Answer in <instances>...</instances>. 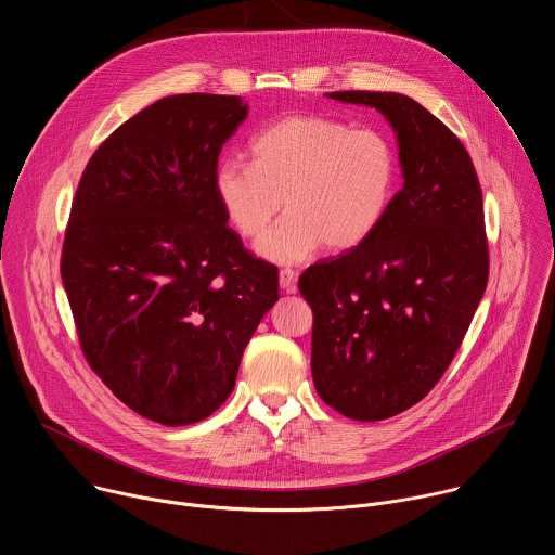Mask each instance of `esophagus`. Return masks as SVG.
I'll return each mask as SVG.
<instances>
[{
	"label": "esophagus",
	"instance_id": "1",
	"mask_svg": "<svg viewBox=\"0 0 555 555\" xmlns=\"http://www.w3.org/2000/svg\"><path fill=\"white\" fill-rule=\"evenodd\" d=\"M279 283H281V289L287 292V294H294L296 287H298V272L292 270V268H283L279 272Z\"/></svg>",
	"mask_w": 555,
	"mask_h": 555
}]
</instances>
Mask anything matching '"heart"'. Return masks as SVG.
<instances>
[{"instance_id": "1", "label": "heart", "mask_w": 555, "mask_h": 555, "mask_svg": "<svg viewBox=\"0 0 555 555\" xmlns=\"http://www.w3.org/2000/svg\"><path fill=\"white\" fill-rule=\"evenodd\" d=\"M399 182L392 141L375 128H352L322 115H292L250 141V163L224 158L214 173L218 203L246 240L266 233L259 253L296 263L322 244L352 250L384 224Z\"/></svg>"}]
</instances>
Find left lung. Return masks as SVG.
I'll use <instances>...</instances> for the list:
<instances>
[{
    "mask_svg": "<svg viewBox=\"0 0 555 555\" xmlns=\"http://www.w3.org/2000/svg\"><path fill=\"white\" fill-rule=\"evenodd\" d=\"M377 108L399 139L405 176L365 244L309 266L320 399L352 421H386L423 401L451 365L488 285L479 178L464 143L401 93L333 91Z\"/></svg>",
    "mask_w": 555,
    "mask_h": 555,
    "instance_id": "left-lung-1",
    "label": "left lung"
}]
</instances>
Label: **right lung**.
I'll return each instance as SVG.
<instances>
[{
  "label": "right lung",
  "instance_id": "add662e5",
  "mask_svg": "<svg viewBox=\"0 0 555 555\" xmlns=\"http://www.w3.org/2000/svg\"><path fill=\"white\" fill-rule=\"evenodd\" d=\"M237 95H169L89 158L61 276L82 354L139 416L180 427L233 392L242 352L279 300V270L244 248L214 190Z\"/></svg>",
  "mask_w": 555,
  "mask_h": 555
}]
</instances>
